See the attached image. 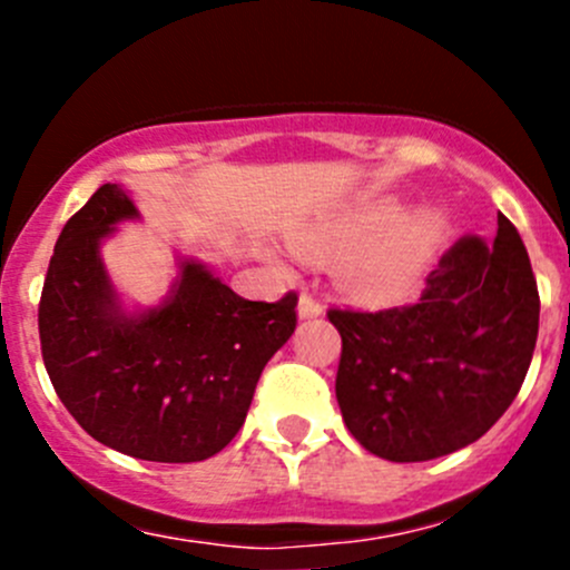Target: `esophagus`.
Returning a JSON list of instances; mask_svg holds the SVG:
<instances>
[{"label":"esophagus","instance_id":"1","mask_svg":"<svg viewBox=\"0 0 570 570\" xmlns=\"http://www.w3.org/2000/svg\"><path fill=\"white\" fill-rule=\"evenodd\" d=\"M325 314V308H322V303L317 301L314 295H301V301H297V317L301 320H317Z\"/></svg>","mask_w":570,"mask_h":570}]
</instances>
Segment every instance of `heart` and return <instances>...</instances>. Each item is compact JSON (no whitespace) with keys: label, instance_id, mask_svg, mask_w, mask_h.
Listing matches in <instances>:
<instances>
[{"label":"heart","instance_id":"obj_1","mask_svg":"<svg viewBox=\"0 0 570 570\" xmlns=\"http://www.w3.org/2000/svg\"><path fill=\"white\" fill-rule=\"evenodd\" d=\"M400 216L396 200H364L303 228L295 248L320 264L342 257L338 275L355 297L392 303L413 284L441 228L430 209Z\"/></svg>","mask_w":570,"mask_h":570}]
</instances>
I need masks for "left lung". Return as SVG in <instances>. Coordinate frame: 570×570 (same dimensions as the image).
Segmentation results:
<instances>
[{
	"instance_id": "left-lung-1",
	"label": "left lung",
	"mask_w": 570,
	"mask_h": 570,
	"mask_svg": "<svg viewBox=\"0 0 570 570\" xmlns=\"http://www.w3.org/2000/svg\"><path fill=\"white\" fill-rule=\"evenodd\" d=\"M465 234L422 295L386 312L331 308L342 336L336 400L364 450L419 463L474 444L519 394L538 342L540 297L519 232Z\"/></svg>"
}]
</instances>
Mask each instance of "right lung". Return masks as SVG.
I'll use <instances>...</instances> for the list:
<instances>
[{
	"instance_id": "obj_1",
	"label": "right lung",
	"mask_w": 570,
	"mask_h": 570,
	"mask_svg": "<svg viewBox=\"0 0 570 570\" xmlns=\"http://www.w3.org/2000/svg\"><path fill=\"white\" fill-rule=\"evenodd\" d=\"M137 217L120 184H101L66 223L40 295V353L62 405L109 450L206 461L239 433L264 364L295 333L297 295L245 301L181 258L159 306L126 312L101 243Z\"/></svg>"
}]
</instances>
